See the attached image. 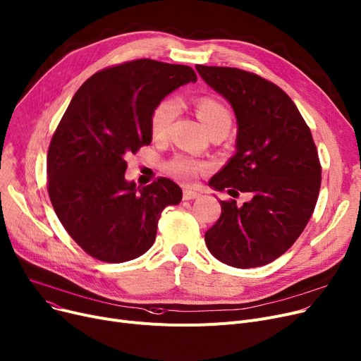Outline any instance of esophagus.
Returning <instances> with one entry per match:
<instances>
[{
  "label": "esophagus",
  "instance_id": "esophagus-1",
  "mask_svg": "<svg viewBox=\"0 0 361 361\" xmlns=\"http://www.w3.org/2000/svg\"><path fill=\"white\" fill-rule=\"evenodd\" d=\"M199 196H200V193L192 190V188H184V192H183L184 200H193V199H197Z\"/></svg>",
  "mask_w": 361,
  "mask_h": 361
}]
</instances>
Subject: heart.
Here are the masks:
<instances>
[{
	"label": "heart",
	"mask_w": 361,
	"mask_h": 361,
	"mask_svg": "<svg viewBox=\"0 0 361 361\" xmlns=\"http://www.w3.org/2000/svg\"><path fill=\"white\" fill-rule=\"evenodd\" d=\"M178 112V104L176 99H165L162 101L152 114L150 130L152 136L161 140L169 135L171 124H173ZM196 116L207 130V133L225 127L230 128L231 126V114L224 104L214 98H200L196 102ZM207 169V164L196 161L193 158L178 155L165 164L166 174L181 183H193L195 178L204 173Z\"/></svg>",
	"instance_id": "obj_1"
}]
</instances>
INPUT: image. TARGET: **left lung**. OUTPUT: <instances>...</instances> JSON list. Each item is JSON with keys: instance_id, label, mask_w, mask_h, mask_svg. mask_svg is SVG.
<instances>
[{"instance_id": "8db88e82", "label": "left lung", "mask_w": 361, "mask_h": 361, "mask_svg": "<svg viewBox=\"0 0 361 361\" xmlns=\"http://www.w3.org/2000/svg\"><path fill=\"white\" fill-rule=\"evenodd\" d=\"M196 70L231 104L238 126L235 155L209 185L252 196L243 206L219 200L206 245L230 267H263L291 247L314 211L322 181L316 145L295 104L272 82L231 67Z\"/></svg>"}]
</instances>
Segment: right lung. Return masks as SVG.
Wrapping results in <instances>:
<instances>
[{
    "label": "right lung",
    "instance_id": "add662e5",
    "mask_svg": "<svg viewBox=\"0 0 361 361\" xmlns=\"http://www.w3.org/2000/svg\"><path fill=\"white\" fill-rule=\"evenodd\" d=\"M192 67L135 60L94 73L75 92L47 158L48 195L60 222L92 257L121 263L146 253L181 188L124 178L126 155L152 142L150 120L168 93L196 82Z\"/></svg>",
    "mask_w": 361,
    "mask_h": 361
}]
</instances>
